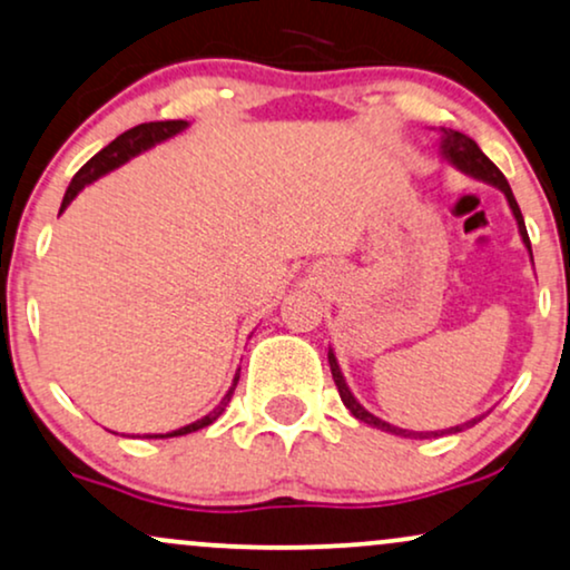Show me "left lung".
Instances as JSON below:
<instances>
[{
  "instance_id": "1",
  "label": "left lung",
  "mask_w": 570,
  "mask_h": 570,
  "mask_svg": "<svg viewBox=\"0 0 570 570\" xmlns=\"http://www.w3.org/2000/svg\"><path fill=\"white\" fill-rule=\"evenodd\" d=\"M438 154H441V159H443L445 164H451V167L459 169V173L475 177V180H483V183L493 185V188L502 190L504 198H507V204H510V209H512V217H515V223H518L520 238H523L528 255H531V242H528V230H525L523 215H520V207H518L515 196H512L510 183H507V177H504L502 173H499L497 164H493V161L489 159V156H485L483 150L478 148V142L472 140V137H468V135L456 132V129H445V127H441V146H438ZM531 263H533V255H531ZM328 366H332L334 385H337V390H340L342 403H345V406L351 409V414L355 416V420L372 424V428L382 430V433L401 435V438H416V435H420V438L433 435V438H435V435H443V433H462V430H468V428H472V424H478V422L483 420V416H475V420H468V422L456 424V428H449V430H430V433H414V430L395 428V424L380 420V416H374L372 411H366V409L361 406L358 397H355L353 390L347 387L345 374H342V368H340V363H337V355H334L332 347H328Z\"/></svg>"
}]
</instances>
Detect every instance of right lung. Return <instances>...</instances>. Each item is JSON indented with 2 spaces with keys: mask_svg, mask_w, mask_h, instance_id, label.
Wrapping results in <instances>:
<instances>
[{
  "mask_svg": "<svg viewBox=\"0 0 570 570\" xmlns=\"http://www.w3.org/2000/svg\"><path fill=\"white\" fill-rule=\"evenodd\" d=\"M188 127H190L188 121L177 119V121H148V125H137L132 129H127L125 135H119V137H116V140L108 142V146L102 148L100 154H95L92 159H89L85 167H81L79 173L73 175V180H71V185H68V190H66V196H63V204H60V212H63L68 204H71L73 198H77L81 190L87 188V185H92L95 180H100L102 175L114 173V169H119L121 164H127L129 159H135V156L146 154V150H150L154 146H159V142L173 140L175 135L185 132V129H188ZM238 372H242V368H238ZM238 372H236V376H233V385L228 387V393L223 395V401H219L217 406L212 409L207 416H202V420L185 424V428H177V430H173V433H159V435H146V438H177V435H188V433H196V430L207 428V424L215 422L217 416L225 411V406H228V403H230L233 390H236V385H238Z\"/></svg>",
  "mask_w": 570,
  "mask_h": 570,
  "instance_id": "right-lung-1",
  "label": "right lung"
}]
</instances>
